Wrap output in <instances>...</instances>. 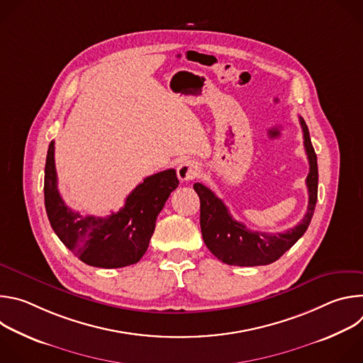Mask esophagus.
<instances>
[{
    "label": "esophagus",
    "instance_id": "obj_1",
    "mask_svg": "<svg viewBox=\"0 0 363 363\" xmlns=\"http://www.w3.org/2000/svg\"><path fill=\"white\" fill-rule=\"evenodd\" d=\"M177 174L181 182H186V181H192L198 174H199V167L195 161L186 160L182 161L178 168H177Z\"/></svg>",
    "mask_w": 363,
    "mask_h": 363
}]
</instances>
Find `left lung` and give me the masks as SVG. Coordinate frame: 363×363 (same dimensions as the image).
Returning a JSON list of instances; mask_svg holds the SVG:
<instances>
[{"label": "left lung", "instance_id": "left-lung-1", "mask_svg": "<svg viewBox=\"0 0 363 363\" xmlns=\"http://www.w3.org/2000/svg\"><path fill=\"white\" fill-rule=\"evenodd\" d=\"M298 119L310 171L306 178L308 191L307 211L296 227L277 234L251 231L242 223H238L231 217L224 201L220 199L210 188L199 182L194 184V189L201 202L199 224L203 242L223 263L240 267L266 266L274 263L296 244L312 221L318 201V157L312 140H310L306 122L301 116Z\"/></svg>", "mask_w": 363, "mask_h": 363}]
</instances>
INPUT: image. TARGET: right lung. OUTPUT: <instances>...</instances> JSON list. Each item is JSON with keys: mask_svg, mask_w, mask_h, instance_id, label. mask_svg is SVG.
Listing matches in <instances>:
<instances>
[{"mask_svg": "<svg viewBox=\"0 0 363 363\" xmlns=\"http://www.w3.org/2000/svg\"><path fill=\"white\" fill-rule=\"evenodd\" d=\"M175 169L143 179L126 198L123 208L106 218L72 211L57 189L55 140L47 150L44 203L51 228L60 241L89 266L121 269L138 263L146 252L158 214L178 186Z\"/></svg>", "mask_w": 363, "mask_h": 363, "instance_id": "obj_1", "label": "right lung"}]
</instances>
